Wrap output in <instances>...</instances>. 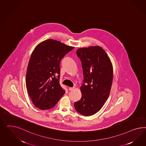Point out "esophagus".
I'll list each match as a JSON object with an SVG mask.
<instances>
[{
    "label": "esophagus",
    "instance_id": "1",
    "mask_svg": "<svg viewBox=\"0 0 146 146\" xmlns=\"http://www.w3.org/2000/svg\"><path fill=\"white\" fill-rule=\"evenodd\" d=\"M75 88L74 87H70L69 88H68V90H70V91H71V90H74Z\"/></svg>",
    "mask_w": 146,
    "mask_h": 146
}]
</instances>
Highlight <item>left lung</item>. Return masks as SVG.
<instances>
[{
  "instance_id": "8db88e82",
  "label": "left lung",
  "mask_w": 146,
  "mask_h": 146,
  "mask_svg": "<svg viewBox=\"0 0 146 146\" xmlns=\"http://www.w3.org/2000/svg\"><path fill=\"white\" fill-rule=\"evenodd\" d=\"M83 70L84 80L80 90L82 97L74 104L81 115L89 116L97 113L110 95L113 67L106 51L99 46L78 49Z\"/></svg>"
}]
</instances>
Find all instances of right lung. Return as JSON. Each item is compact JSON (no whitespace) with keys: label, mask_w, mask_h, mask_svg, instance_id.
I'll return each instance as SVG.
<instances>
[{"label":"right lung","mask_w":146,"mask_h":146,"mask_svg":"<svg viewBox=\"0 0 146 146\" xmlns=\"http://www.w3.org/2000/svg\"><path fill=\"white\" fill-rule=\"evenodd\" d=\"M74 47L56 40L40 43L33 51L27 70V91L40 110L52 108L65 93L59 84L61 60Z\"/></svg>","instance_id":"obj_1"}]
</instances>
